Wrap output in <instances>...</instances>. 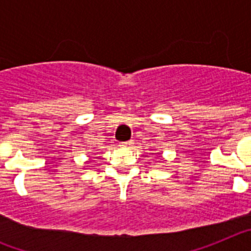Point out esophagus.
<instances>
[{
	"mask_svg": "<svg viewBox=\"0 0 251 251\" xmlns=\"http://www.w3.org/2000/svg\"><path fill=\"white\" fill-rule=\"evenodd\" d=\"M133 143H134V142L133 141H128V142H123V143H121V147H126V148H129V147H132L133 146Z\"/></svg>",
	"mask_w": 251,
	"mask_h": 251,
	"instance_id": "1",
	"label": "esophagus"
}]
</instances>
